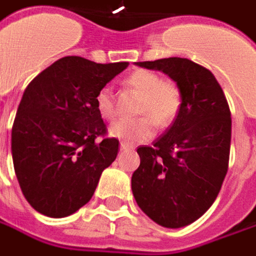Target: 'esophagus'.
Wrapping results in <instances>:
<instances>
[{
  "label": "esophagus",
  "mask_w": 256,
  "mask_h": 256,
  "mask_svg": "<svg viewBox=\"0 0 256 256\" xmlns=\"http://www.w3.org/2000/svg\"><path fill=\"white\" fill-rule=\"evenodd\" d=\"M130 148H133L132 144H128V143H120V150L123 152V150H130Z\"/></svg>",
  "instance_id": "34e87169"
}]
</instances>
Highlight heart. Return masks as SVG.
<instances>
[{
    "instance_id": "b5f03b06",
    "label": "heart",
    "mask_w": 256,
    "mask_h": 256,
    "mask_svg": "<svg viewBox=\"0 0 256 256\" xmlns=\"http://www.w3.org/2000/svg\"><path fill=\"white\" fill-rule=\"evenodd\" d=\"M126 84L140 93L136 112L138 118L120 119L109 128V134L128 144H137L153 137L156 123L167 128L176 120L181 106V94L172 82L162 80L156 72L138 69L126 78ZM94 106L103 119L116 116V104L109 86L100 88L94 96Z\"/></svg>"
}]
</instances>
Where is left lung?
Listing matches in <instances>:
<instances>
[{
  "label": "left lung",
  "mask_w": 256,
  "mask_h": 256,
  "mask_svg": "<svg viewBox=\"0 0 256 256\" xmlns=\"http://www.w3.org/2000/svg\"><path fill=\"white\" fill-rule=\"evenodd\" d=\"M172 79L181 94L177 118L152 147L137 148L132 191L156 224L181 228L212 206L228 170L231 113L216 76L186 58L136 62Z\"/></svg>",
  "instance_id": "8db88e82"
}]
</instances>
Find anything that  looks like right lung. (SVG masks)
<instances>
[{
    "label": "right lung",
    "instance_id": "obj_1",
    "mask_svg": "<svg viewBox=\"0 0 256 256\" xmlns=\"http://www.w3.org/2000/svg\"><path fill=\"white\" fill-rule=\"evenodd\" d=\"M128 66L65 56L25 89L11 153L24 197L38 212L62 218L92 198L102 172L119 152L118 138L94 142L106 134L94 96Z\"/></svg>",
    "mask_w": 256,
    "mask_h": 256
}]
</instances>
